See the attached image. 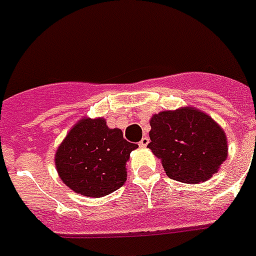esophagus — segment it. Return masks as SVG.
Segmentation results:
<instances>
[{"label":"esophagus","mask_w":256,"mask_h":256,"mask_svg":"<svg viewBox=\"0 0 256 256\" xmlns=\"http://www.w3.org/2000/svg\"><path fill=\"white\" fill-rule=\"evenodd\" d=\"M148 142H150L148 136H143V138L140 139V142H139V146H140V147H146L147 144H148Z\"/></svg>","instance_id":"34e87169"}]
</instances>
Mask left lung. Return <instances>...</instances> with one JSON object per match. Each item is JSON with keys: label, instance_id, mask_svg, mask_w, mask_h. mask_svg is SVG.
Masks as SVG:
<instances>
[{"label": "left lung", "instance_id": "obj_1", "mask_svg": "<svg viewBox=\"0 0 256 256\" xmlns=\"http://www.w3.org/2000/svg\"><path fill=\"white\" fill-rule=\"evenodd\" d=\"M148 148L162 159L168 178L186 184L206 182L228 158V140L220 126L200 110L182 108L155 114Z\"/></svg>", "mask_w": 256, "mask_h": 256}]
</instances>
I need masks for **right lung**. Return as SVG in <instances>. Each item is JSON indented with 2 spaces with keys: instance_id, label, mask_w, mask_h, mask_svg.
Returning <instances> with one entry per match:
<instances>
[{
  "instance_id": "add662e5",
  "label": "right lung",
  "mask_w": 256,
  "mask_h": 256,
  "mask_svg": "<svg viewBox=\"0 0 256 256\" xmlns=\"http://www.w3.org/2000/svg\"><path fill=\"white\" fill-rule=\"evenodd\" d=\"M138 147L120 128H109L104 118H85L74 124L55 156L60 178L76 193L106 196L126 182V162Z\"/></svg>"
}]
</instances>
